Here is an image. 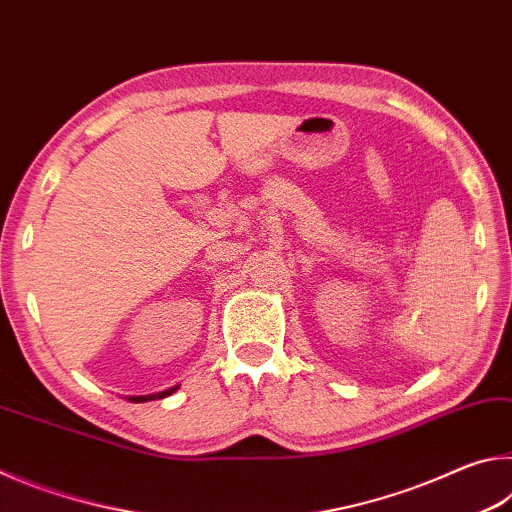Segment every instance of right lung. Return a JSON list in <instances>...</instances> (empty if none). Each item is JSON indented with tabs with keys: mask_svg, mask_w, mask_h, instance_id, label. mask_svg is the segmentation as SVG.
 <instances>
[{
	"mask_svg": "<svg viewBox=\"0 0 512 512\" xmlns=\"http://www.w3.org/2000/svg\"><path fill=\"white\" fill-rule=\"evenodd\" d=\"M178 388H180V384H178V386H171V388H167V391L153 393V395H128V402H151V400H162V397H167V395H171V393H176Z\"/></svg>",
	"mask_w": 512,
	"mask_h": 512,
	"instance_id": "right-lung-1",
	"label": "right lung"
}]
</instances>
